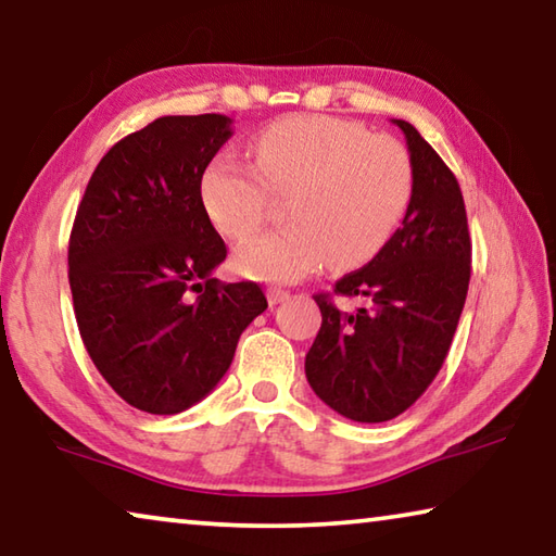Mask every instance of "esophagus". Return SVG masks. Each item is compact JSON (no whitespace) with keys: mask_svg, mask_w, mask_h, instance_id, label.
I'll list each match as a JSON object with an SVG mask.
<instances>
[{"mask_svg":"<svg viewBox=\"0 0 556 556\" xmlns=\"http://www.w3.org/2000/svg\"><path fill=\"white\" fill-rule=\"evenodd\" d=\"M267 299H269L271 306H277V304H281V301L289 299V291L287 289H279V287H269L267 289Z\"/></svg>","mask_w":556,"mask_h":556,"instance_id":"34e87169","label":"esophagus"}]
</instances>
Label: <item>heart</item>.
<instances>
[{"label":"heart","mask_w":556,"mask_h":556,"mask_svg":"<svg viewBox=\"0 0 556 556\" xmlns=\"http://www.w3.org/2000/svg\"><path fill=\"white\" fill-rule=\"evenodd\" d=\"M255 166L218 154L201 178L203 205L225 238L264 219L269 192H287L290 223L238 244L235 267L262 281H296L370 260L397 230L412 199V162L397 139L357 122L291 115L252 142Z\"/></svg>","instance_id":"1"}]
</instances>
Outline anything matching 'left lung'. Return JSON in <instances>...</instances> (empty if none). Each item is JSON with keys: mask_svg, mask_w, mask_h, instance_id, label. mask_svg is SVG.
<instances>
[{"mask_svg": "<svg viewBox=\"0 0 556 556\" xmlns=\"http://www.w3.org/2000/svg\"><path fill=\"white\" fill-rule=\"evenodd\" d=\"M412 199L402 228L368 265L336 281V294L365 296L341 312L314 296L321 331L306 353V380L333 412L363 425L394 419L437 378L454 341L470 279L466 205L456 176L409 122Z\"/></svg>", "mask_w": 556, "mask_h": 556, "instance_id": "1", "label": "left lung"}]
</instances>
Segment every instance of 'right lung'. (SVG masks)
Here are the masks:
<instances>
[{
  "label": "right lung",
  "mask_w": 556,
  "mask_h": 556,
  "mask_svg": "<svg viewBox=\"0 0 556 556\" xmlns=\"http://www.w3.org/2000/svg\"><path fill=\"white\" fill-rule=\"evenodd\" d=\"M225 115H166L110 149L75 213L68 281L80 338L131 407L178 414L228 372L267 308L255 281L223 285L228 255L201 178L232 135Z\"/></svg>",
  "instance_id": "right-lung-1"
}]
</instances>
